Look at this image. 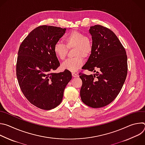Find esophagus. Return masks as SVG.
Masks as SVG:
<instances>
[{
    "instance_id": "obj_1",
    "label": "esophagus",
    "mask_w": 145,
    "mask_h": 145,
    "mask_svg": "<svg viewBox=\"0 0 145 145\" xmlns=\"http://www.w3.org/2000/svg\"><path fill=\"white\" fill-rule=\"evenodd\" d=\"M72 76H73V77H78V74H77V73H74V72H73V73H72Z\"/></svg>"
}]
</instances>
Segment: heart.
<instances>
[{
    "label": "heart",
    "mask_w": 145,
    "mask_h": 145,
    "mask_svg": "<svg viewBox=\"0 0 145 145\" xmlns=\"http://www.w3.org/2000/svg\"><path fill=\"white\" fill-rule=\"evenodd\" d=\"M64 42L65 45L60 42L55 44L54 53L58 58L63 60L67 56V48H74L73 54L76 57L65 61L62 65V68L72 72H76L83 64V59L81 57L86 58L91 54L93 48L92 40L83 33L73 30L65 37Z\"/></svg>",
    "instance_id": "b5f03b06"
}]
</instances>
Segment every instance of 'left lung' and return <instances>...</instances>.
Returning a JSON list of instances; mask_svg holds the SVG:
<instances>
[{"label": "left lung", "instance_id": "8db88e82", "mask_svg": "<svg viewBox=\"0 0 145 145\" xmlns=\"http://www.w3.org/2000/svg\"><path fill=\"white\" fill-rule=\"evenodd\" d=\"M92 50L82 69L96 72L80 73L82 84L80 96L84 104L101 108L111 103L119 93L127 74L126 52L115 34L101 25L90 27Z\"/></svg>", "mask_w": 145, "mask_h": 145}]
</instances>
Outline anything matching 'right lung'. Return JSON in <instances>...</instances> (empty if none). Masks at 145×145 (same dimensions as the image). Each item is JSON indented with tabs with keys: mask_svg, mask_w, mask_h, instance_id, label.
Returning <instances> with one entry per match:
<instances>
[{
	"mask_svg": "<svg viewBox=\"0 0 145 145\" xmlns=\"http://www.w3.org/2000/svg\"><path fill=\"white\" fill-rule=\"evenodd\" d=\"M66 28L44 25L31 31L20 45L16 63L19 87L30 103L49 110L62 101L71 72L53 73L60 64L53 48Z\"/></svg>",
	"mask_w": 145,
	"mask_h": 145,
	"instance_id": "add662e5",
	"label": "right lung"
}]
</instances>
